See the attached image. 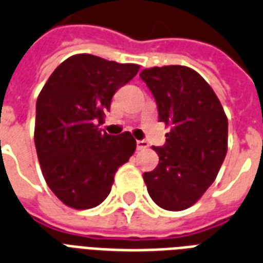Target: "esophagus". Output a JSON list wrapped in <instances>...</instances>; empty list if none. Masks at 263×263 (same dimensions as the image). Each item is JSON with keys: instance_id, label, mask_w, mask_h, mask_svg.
Segmentation results:
<instances>
[{"instance_id": "1", "label": "esophagus", "mask_w": 263, "mask_h": 263, "mask_svg": "<svg viewBox=\"0 0 263 263\" xmlns=\"http://www.w3.org/2000/svg\"><path fill=\"white\" fill-rule=\"evenodd\" d=\"M136 147L138 150H145L149 147V143L146 140H136Z\"/></svg>"}]
</instances>
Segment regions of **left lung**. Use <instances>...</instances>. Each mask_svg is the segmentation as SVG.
Here are the masks:
<instances>
[{
  "label": "left lung",
  "mask_w": 263,
  "mask_h": 263,
  "mask_svg": "<svg viewBox=\"0 0 263 263\" xmlns=\"http://www.w3.org/2000/svg\"><path fill=\"white\" fill-rule=\"evenodd\" d=\"M140 78L156 99L158 120L170 127L165 145L153 147L158 165L143 179L158 207L182 211L197 203L219 172L228 117L210 84L190 67H152Z\"/></svg>",
  "instance_id": "1"
}]
</instances>
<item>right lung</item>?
Listing matches in <instances>:
<instances>
[{"mask_svg":"<svg viewBox=\"0 0 263 263\" xmlns=\"http://www.w3.org/2000/svg\"><path fill=\"white\" fill-rule=\"evenodd\" d=\"M139 71L89 53L62 62L48 78L35 106L34 142L44 179L67 207L88 210L109 196L118 167L136 149L131 132L99 129L118 88Z\"/></svg>","mask_w":263,"mask_h":263,"instance_id":"obj_1","label":"right lung"}]
</instances>
